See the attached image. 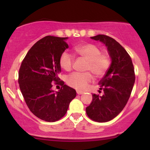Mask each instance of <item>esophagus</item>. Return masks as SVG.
<instances>
[{"instance_id":"34e87169","label":"esophagus","mask_w":150,"mask_h":150,"mask_svg":"<svg viewBox=\"0 0 150 150\" xmlns=\"http://www.w3.org/2000/svg\"><path fill=\"white\" fill-rule=\"evenodd\" d=\"M77 94H79V95H80V94H84V92H82V91H77Z\"/></svg>"}]
</instances>
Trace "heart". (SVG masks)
I'll return each instance as SVG.
<instances>
[{
    "label": "heart",
    "instance_id": "obj_1",
    "mask_svg": "<svg viewBox=\"0 0 150 150\" xmlns=\"http://www.w3.org/2000/svg\"><path fill=\"white\" fill-rule=\"evenodd\" d=\"M75 51L87 61L85 70L92 72L97 77L104 76L111 67V58L109 54L101 53V49L95 44L91 43L79 44L75 47ZM74 62V56L68 51H64L60 56V66L65 71H70L73 69ZM92 80L93 76L89 72L74 73L68 76L67 83L78 90H85Z\"/></svg>",
    "mask_w": 150,
    "mask_h": 150
}]
</instances>
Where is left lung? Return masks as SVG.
I'll return each instance as SVG.
<instances>
[{"label":"left lung","instance_id":"8db88e82","mask_svg":"<svg viewBox=\"0 0 150 150\" xmlns=\"http://www.w3.org/2000/svg\"><path fill=\"white\" fill-rule=\"evenodd\" d=\"M91 38L105 44L112 61L99 82L103 94H93L92 103L86 108L91 120L104 123L118 116L126 105L135 83V70L130 55L114 39L104 34Z\"/></svg>","mask_w":150,"mask_h":150}]
</instances>
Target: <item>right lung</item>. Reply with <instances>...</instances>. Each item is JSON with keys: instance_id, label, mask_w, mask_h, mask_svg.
<instances>
[{"instance_id": "obj_1", "label": "right lung", "mask_w": 150, "mask_h": 150, "mask_svg": "<svg viewBox=\"0 0 150 150\" xmlns=\"http://www.w3.org/2000/svg\"><path fill=\"white\" fill-rule=\"evenodd\" d=\"M67 39L53 36L41 39L29 50L19 70V86L26 104L34 115L47 122L63 118L76 97V91L58 77L60 56L68 48ZM53 84L61 86L56 93L51 89Z\"/></svg>"}]
</instances>
